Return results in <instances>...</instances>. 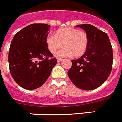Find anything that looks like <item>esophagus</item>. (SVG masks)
<instances>
[{"label": "esophagus", "instance_id": "1", "mask_svg": "<svg viewBox=\"0 0 122 122\" xmlns=\"http://www.w3.org/2000/svg\"><path fill=\"white\" fill-rule=\"evenodd\" d=\"M62 60H63V59H62V58H58V59H57V62H62Z\"/></svg>", "mask_w": 122, "mask_h": 122}]
</instances>
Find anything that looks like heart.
I'll list each match as a JSON object with an SVG mask.
<instances>
[{"instance_id":"b5f03b06","label":"heart","mask_w":122,"mask_h":122,"mask_svg":"<svg viewBox=\"0 0 122 122\" xmlns=\"http://www.w3.org/2000/svg\"><path fill=\"white\" fill-rule=\"evenodd\" d=\"M89 39L85 31L76 28H66L57 30L55 35H48L46 38V43L50 52L55 53L63 46L62 50L58 51V57L74 56L79 58L87 51Z\"/></svg>"}]
</instances>
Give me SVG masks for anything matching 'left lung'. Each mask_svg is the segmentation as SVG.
Masks as SVG:
<instances>
[{"instance_id": "1", "label": "left lung", "mask_w": 122, "mask_h": 122, "mask_svg": "<svg viewBox=\"0 0 122 122\" xmlns=\"http://www.w3.org/2000/svg\"><path fill=\"white\" fill-rule=\"evenodd\" d=\"M89 39L87 51L77 60H72L68 76L78 88L93 90L105 82L113 66V48L106 33L91 24L77 25Z\"/></svg>"}]
</instances>
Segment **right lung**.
Instances as JSON below:
<instances>
[{
	"label": "right lung",
	"mask_w": 122,
	"mask_h": 122,
	"mask_svg": "<svg viewBox=\"0 0 122 122\" xmlns=\"http://www.w3.org/2000/svg\"><path fill=\"white\" fill-rule=\"evenodd\" d=\"M50 26L32 24L17 32L9 51L12 77L21 87L32 90L41 87L49 77L57 60L46 43Z\"/></svg>",
	"instance_id": "right-lung-1"
}]
</instances>
